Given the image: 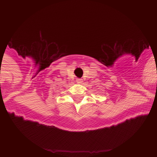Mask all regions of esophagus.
<instances>
[{"instance_id":"obj_1","label":"esophagus","mask_w":157,"mask_h":157,"mask_svg":"<svg viewBox=\"0 0 157 157\" xmlns=\"http://www.w3.org/2000/svg\"><path fill=\"white\" fill-rule=\"evenodd\" d=\"M76 82H77V83H79V84H81L83 81H82V79H81V78H77V79H76Z\"/></svg>"}]
</instances>
